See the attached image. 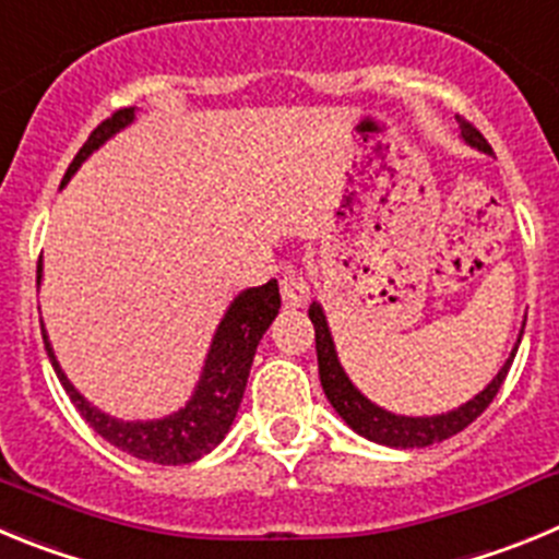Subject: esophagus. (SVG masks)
<instances>
[{
  "mask_svg": "<svg viewBox=\"0 0 559 559\" xmlns=\"http://www.w3.org/2000/svg\"><path fill=\"white\" fill-rule=\"evenodd\" d=\"M309 295V281L304 275H284L281 278V298H284L286 306H304Z\"/></svg>",
  "mask_w": 559,
  "mask_h": 559,
  "instance_id": "obj_1",
  "label": "esophagus"
}]
</instances>
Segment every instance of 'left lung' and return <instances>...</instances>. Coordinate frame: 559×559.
Instances as JSON below:
<instances>
[{
    "label": "left lung",
    "mask_w": 559,
    "mask_h": 559,
    "mask_svg": "<svg viewBox=\"0 0 559 559\" xmlns=\"http://www.w3.org/2000/svg\"><path fill=\"white\" fill-rule=\"evenodd\" d=\"M462 130V139H465L471 147L481 150V153H492V147L487 144L485 135L474 128L471 122L456 117ZM309 320L314 323V342H317V367H320V384H323L325 399L331 401V406L336 409V415L356 431V435L367 437V440L381 442V445H390V449H426L431 442H442L449 437L460 435L462 429L474 424L476 417L490 406V401L496 399V392L504 384L507 373H510V365L515 359L518 345L512 348L510 359L504 361V367L499 370V376L485 386V390L471 399L467 404H462L460 409H451L445 415H431V417H406V415H392V412L381 409V406L370 404V401L350 384V379L342 370L340 359H336L334 340H331L329 323H325V314L320 309V304H311ZM524 334V331H521ZM521 342V336H518Z\"/></svg>",
    "instance_id": "8db88e82"
}]
</instances>
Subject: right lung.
I'll list each match as a JSON object with an SVG mask.
<instances>
[{
    "instance_id": "1",
    "label": "right lung",
    "mask_w": 559,
    "mask_h": 559,
    "mask_svg": "<svg viewBox=\"0 0 559 559\" xmlns=\"http://www.w3.org/2000/svg\"><path fill=\"white\" fill-rule=\"evenodd\" d=\"M133 117L135 108H119L105 122H99L92 130V135H88V142L80 147V153L69 164L60 186H67L69 178L78 173L80 164L94 150L103 147L110 135L128 128L133 122ZM38 284H41V261H38ZM278 309L281 295L278 281L275 278L267 281L264 286H250V289L239 292L234 304L228 306V311H225L223 323L217 325V334L211 340L203 373H200V381L194 386L189 404L175 412V415L160 417V420H119V417L105 415L97 406L88 404L74 390L67 373L60 370L58 359L52 354V345H49L47 331H44V323L41 334L44 348H47V356L52 361L60 384H63L67 395L72 399V404L78 406L85 424L92 426L103 440H108L117 449L128 451L135 460L158 462V465H186V462L200 460L203 454L217 449L219 442L225 440V435H228L236 412H239V404H242L259 340L270 329Z\"/></svg>"
}]
</instances>
